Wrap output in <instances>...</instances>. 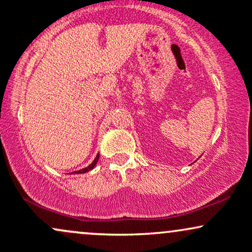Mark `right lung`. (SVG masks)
I'll use <instances>...</instances> for the list:
<instances>
[{
    "mask_svg": "<svg viewBox=\"0 0 252 252\" xmlns=\"http://www.w3.org/2000/svg\"><path fill=\"white\" fill-rule=\"evenodd\" d=\"M98 158H99V154H98V155L96 156V158H94V162H92L91 164H90L89 167H86V168H83V169H80V170H77V172H73V173H76V174H82V173H86V172H89L90 169H92V168H94V166H96V163H97Z\"/></svg>",
    "mask_w": 252,
    "mask_h": 252,
    "instance_id": "right-lung-1",
    "label": "right lung"
}]
</instances>
